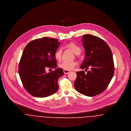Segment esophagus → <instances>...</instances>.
<instances>
[{"mask_svg": "<svg viewBox=\"0 0 131 131\" xmlns=\"http://www.w3.org/2000/svg\"><path fill=\"white\" fill-rule=\"evenodd\" d=\"M63 71H64V74H68L69 73H70L71 72L70 70H63Z\"/></svg>", "mask_w": 131, "mask_h": 131, "instance_id": "34e87169", "label": "esophagus"}]
</instances>
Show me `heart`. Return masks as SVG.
Wrapping results in <instances>:
<instances>
[{"mask_svg": "<svg viewBox=\"0 0 131 131\" xmlns=\"http://www.w3.org/2000/svg\"><path fill=\"white\" fill-rule=\"evenodd\" d=\"M66 46L70 49L73 51V52L76 55H79L81 52V48L76 44L73 43H70L67 44ZM62 49L59 48L54 53V57L57 61H60L62 59ZM76 65V63L75 62H69L66 61H64L62 62L59 65V66L60 68L66 70H71Z\"/></svg>", "mask_w": 131, "mask_h": 131, "instance_id": "heart-1", "label": "heart"}]
</instances>
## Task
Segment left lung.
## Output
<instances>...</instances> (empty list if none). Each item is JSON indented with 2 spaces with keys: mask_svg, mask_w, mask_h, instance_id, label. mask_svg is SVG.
<instances>
[{
  "mask_svg": "<svg viewBox=\"0 0 131 131\" xmlns=\"http://www.w3.org/2000/svg\"><path fill=\"white\" fill-rule=\"evenodd\" d=\"M82 41L85 55L80 68L90 70L86 74L83 70L77 72L74 85L81 94L93 96L104 91L114 76L113 54L108 45L98 37L84 35Z\"/></svg>",
  "mask_w": 131,
  "mask_h": 131,
  "instance_id": "left-lung-1",
  "label": "left lung"
}]
</instances>
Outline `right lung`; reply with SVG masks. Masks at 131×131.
I'll return each mask as SVG.
<instances>
[{"label": "right lung", "instance_id": "obj_1", "mask_svg": "<svg viewBox=\"0 0 131 131\" xmlns=\"http://www.w3.org/2000/svg\"><path fill=\"white\" fill-rule=\"evenodd\" d=\"M60 44L57 39L44 37L31 41L24 49L18 73L23 86L31 95L45 97L58 90V79L63 75V70L58 68L46 73L45 69L56 68L54 53Z\"/></svg>", "mask_w": 131, "mask_h": 131}]
</instances>
